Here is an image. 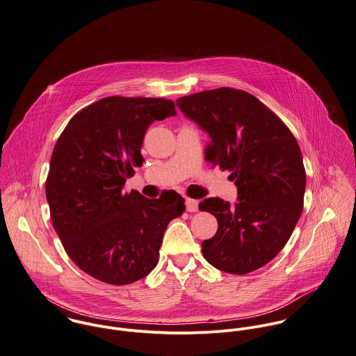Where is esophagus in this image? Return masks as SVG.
<instances>
[{
  "label": "esophagus",
  "instance_id": "obj_1",
  "mask_svg": "<svg viewBox=\"0 0 356 356\" xmlns=\"http://www.w3.org/2000/svg\"><path fill=\"white\" fill-rule=\"evenodd\" d=\"M186 209H187V212H190V213L197 212V211H198V201H197V200H191V198L186 200Z\"/></svg>",
  "mask_w": 356,
  "mask_h": 356
}]
</instances>
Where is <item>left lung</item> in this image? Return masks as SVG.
Returning <instances> with one entry per match:
<instances>
[{
	"instance_id": "left-lung-1",
	"label": "left lung",
	"mask_w": 356,
	"mask_h": 356,
	"mask_svg": "<svg viewBox=\"0 0 356 356\" xmlns=\"http://www.w3.org/2000/svg\"><path fill=\"white\" fill-rule=\"evenodd\" d=\"M179 108L211 142L205 158L235 181L238 202L207 198L200 211L217 218L202 253L217 270L245 275L270 263L289 241L301 212L305 169L284 121L253 95L217 88L177 99Z\"/></svg>"
}]
</instances>
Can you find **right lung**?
<instances>
[{"mask_svg": "<svg viewBox=\"0 0 356 356\" xmlns=\"http://www.w3.org/2000/svg\"><path fill=\"white\" fill-rule=\"evenodd\" d=\"M163 97L108 96L79 110L55 144L45 193L51 220L72 261L106 284H129L158 264L163 232L184 198L124 193L142 166L147 128L175 115Z\"/></svg>", "mask_w": 356, "mask_h": 356, "instance_id": "obj_1", "label": "right lung"}]
</instances>
